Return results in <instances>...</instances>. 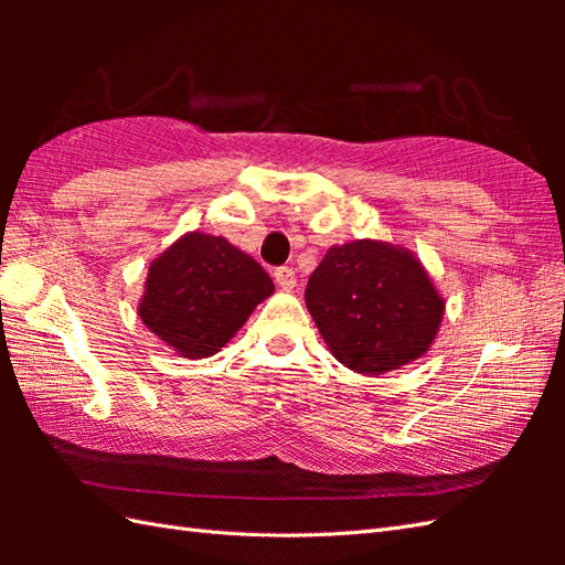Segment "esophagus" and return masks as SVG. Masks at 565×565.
<instances>
[{
    "label": "esophagus",
    "instance_id": "obj_1",
    "mask_svg": "<svg viewBox=\"0 0 565 565\" xmlns=\"http://www.w3.org/2000/svg\"><path fill=\"white\" fill-rule=\"evenodd\" d=\"M274 281L279 284V289L284 291H291L296 286V271L291 267H279L274 269Z\"/></svg>",
    "mask_w": 565,
    "mask_h": 565
}]
</instances>
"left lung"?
<instances>
[{
  "label": "left lung",
  "mask_w": 565,
  "mask_h": 565,
  "mask_svg": "<svg viewBox=\"0 0 565 565\" xmlns=\"http://www.w3.org/2000/svg\"><path fill=\"white\" fill-rule=\"evenodd\" d=\"M306 306L334 359L366 376L423 356L444 316L419 259L379 239L330 247L310 274Z\"/></svg>",
  "instance_id": "8db88e82"
}]
</instances>
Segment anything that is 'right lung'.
Masks as SVG:
<instances>
[{
	"label": "right lung",
	"mask_w": 565,
	"mask_h": 565,
	"mask_svg": "<svg viewBox=\"0 0 565 565\" xmlns=\"http://www.w3.org/2000/svg\"><path fill=\"white\" fill-rule=\"evenodd\" d=\"M271 276L225 237L186 233L150 264L138 316L186 359L211 356L271 296Z\"/></svg>",
	"instance_id": "right-lung-1"
}]
</instances>
